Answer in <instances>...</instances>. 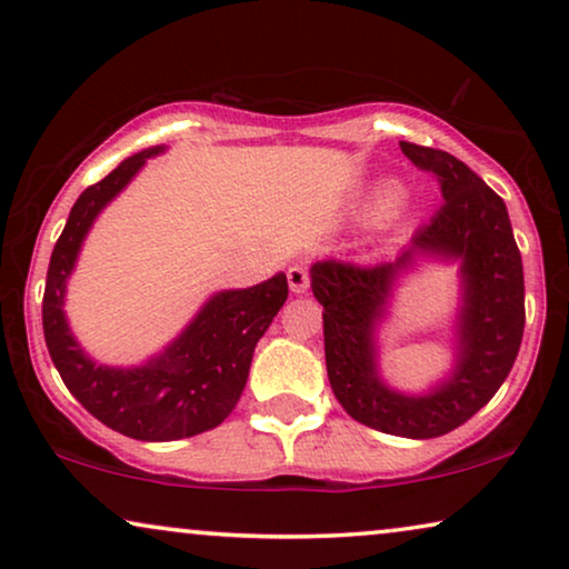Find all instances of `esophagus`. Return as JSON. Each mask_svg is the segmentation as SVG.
I'll use <instances>...</instances> for the list:
<instances>
[{
  "label": "esophagus",
  "instance_id": "1",
  "mask_svg": "<svg viewBox=\"0 0 569 569\" xmlns=\"http://www.w3.org/2000/svg\"><path fill=\"white\" fill-rule=\"evenodd\" d=\"M287 282H290V290L295 295L308 292V284H310L308 271L302 269V267H290V269H287Z\"/></svg>",
  "mask_w": 569,
  "mask_h": 569
}]
</instances>
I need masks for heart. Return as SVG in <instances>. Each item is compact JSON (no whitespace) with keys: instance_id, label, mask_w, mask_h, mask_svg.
I'll list each match as a JSON object with an SVG mask.
<instances>
[{"instance_id":"heart-1","label":"heart","mask_w":569,"mask_h":569,"mask_svg":"<svg viewBox=\"0 0 569 569\" xmlns=\"http://www.w3.org/2000/svg\"><path fill=\"white\" fill-rule=\"evenodd\" d=\"M396 201H399V186H396V183H380L370 197V212L372 214H383L391 207H396Z\"/></svg>"}]
</instances>
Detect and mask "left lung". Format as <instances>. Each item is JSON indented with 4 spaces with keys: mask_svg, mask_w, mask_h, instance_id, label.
<instances>
[{
    "mask_svg": "<svg viewBox=\"0 0 569 569\" xmlns=\"http://www.w3.org/2000/svg\"><path fill=\"white\" fill-rule=\"evenodd\" d=\"M401 152L438 176L442 207L391 261H316L310 290L323 306L326 370L347 415L372 430L427 440L461 427L508 378L526 326L523 261L508 207L466 162L411 142H401ZM419 258L459 261L462 306L455 368L427 395H403L379 376L377 329L395 282Z\"/></svg>",
    "mask_w": 569,
    "mask_h": 569,
    "instance_id": "8db88e82",
    "label": "left lung"
}]
</instances>
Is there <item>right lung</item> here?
<instances>
[{
  "instance_id": "add662e5",
  "label": "right lung",
  "mask_w": 569,
  "mask_h": 569,
  "mask_svg": "<svg viewBox=\"0 0 569 569\" xmlns=\"http://www.w3.org/2000/svg\"><path fill=\"white\" fill-rule=\"evenodd\" d=\"M160 152L162 144L131 154L80 193L53 246L43 292L46 347L69 393L106 427L147 442L193 438L228 419L246 388L253 349L287 300V277L279 271L246 290L212 295L166 349L134 368L98 365L84 352L64 313L67 279L96 217Z\"/></svg>"
}]
</instances>
